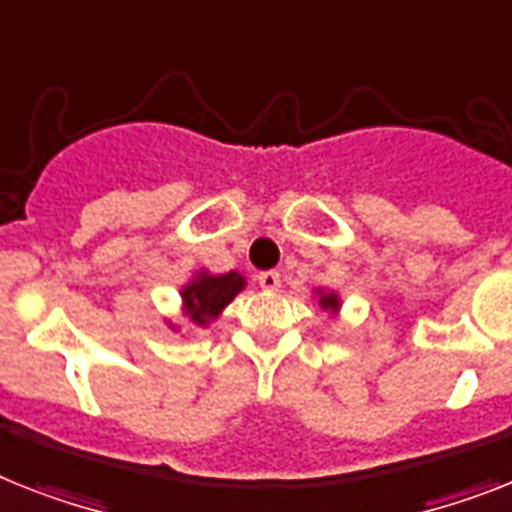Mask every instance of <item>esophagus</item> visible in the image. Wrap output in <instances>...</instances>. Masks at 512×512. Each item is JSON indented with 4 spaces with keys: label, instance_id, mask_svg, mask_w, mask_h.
Listing matches in <instances>:
<instances>
[{
    "label": "esophagus",
    "instance_id": "obj_1",
    "mask_svg": "<svg viewBox=\"0 0 512 512\" xmlns=\"http://www.w3.org/2000/svg\"><path fill=\"white\" fill-rule=\"evenodd\" d=\"M256 280H259V285L264 287V290H277V287L282 285L280 272H274V269H269V272H261Z\"/></svg>",
    "mask_w": 512,
    "mask_h": 512
}]
</instances>
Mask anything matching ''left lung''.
Masks as SVG:
<instances>
[{"label":"left lung","mask_w":512,"mask_h":512,"mask_svg":"<svg viewBox=\"0 0 512 512\" xmlns=\"http://www.w3.org/2000/svg\"><path fill=\"white\" fill-rule=\"evenodd\" d=\"M322 306L324 308H332V311H335V308H337V298H335V295H322Z\"/></svg>","instance_id":"obj_1"}]
</instances>
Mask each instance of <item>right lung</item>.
Returning <instances> with one entry per match:
<instances>
[{
    "label": "right lung",
    "instance_id": "right-lung-1",
    "mask_svg": "<svg viewBox=\"0 0 512 512\" xmlns=\"http://www.w3.org/2000/svg\"><path fill=\"white\" fill-rule=\"evenodd\" d=\"M243 290V277L235 272L219 274V277H209L201 274L196 282H190L183 290L185 311L196 324H206L209 319L222 311L235 295Z\"/></svg>",
    "mask_w": 512,
    "mask_h": 512
}]
</instances>
